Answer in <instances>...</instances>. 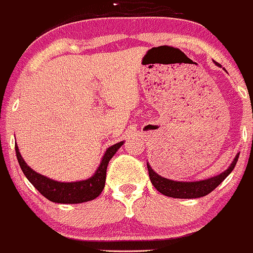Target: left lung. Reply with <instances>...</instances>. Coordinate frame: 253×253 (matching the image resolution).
<instances>
[{
    "label": "left lung",
    "mask_w": 253,
    "mask_h": 253,
    "mask_svg": "<svg viewBox=\"0 0 253 253\" xmlns=\"http://www.w3.org/2000/svg\"><path fill=\"white\" fill-rule=\"evenodd\" d=\"M238 157L239 154H237L235 160L230 164V167L225 171H223L222 173L207 179L196 180V182H179V180L164 178V177L160 176L157 172H155L154 169L150 167V164L146 163V165H148L149 177H150L152 185L157 189V191L163 193L164 196H168V197L189 199L204 197V196L209 195L211 191H213L231 173V171L235 169Z\"/></svg>",
    "instance_id": "1"
}]
</instances>
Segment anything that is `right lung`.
Returning a JSON list of instances; mask_svg holds the SVG:
<instances>
[{
    "label": "right lung",
    "instance_id": "obj_1",
    "mask_svg": "<svg viewBox=\"0 0 253 253\" xmlns=\"http://www.w3.org/2000/svg\"><path fill=\"white\" fill-rule=\"evenodd\" d=\"M123 143L124 142H118L116 144L109 146L103 155L101 163L96 169L95 173L88 179L77 180V182H57L44 174L36 172L23 160L17 144H15V151H16L18 164H20L24 176L39 190L41 195L44 196L49 201L60 203V204H79V203L92 201L101 195L105 185L109 161L114 157V155L123 145Z\"/></svg>",
    "mask_w": 253,
    "mask_h": 253
}]
</instances>
